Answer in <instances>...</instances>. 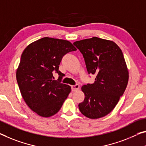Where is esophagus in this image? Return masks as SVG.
Wrapping results in <instances>:
<instances>
[{
    "instance_id": "1",
    "label": "esophagus",
    "mask_w": 146,
    "mask_h": 146,
    "mask_svg": "<svg viewBox=\"0 0 146 146\" xmlns=\"http://www.w3.org/2000/svg\"><path fill=\"white\" fill-rule=\"evenodd\" d=\"M71 88H72V91H76L80 89V86L78 84H76L75 86H72Z\"/></svg>"
}]
</instances>
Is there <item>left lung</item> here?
<instances>
[{"label": "left lung", "mask_w": 146, "mask_h": 146, "mask_svg": "<svg viewBox=\"0 0 146 146\" xmlns=\"http://www.w3.org/2000/svg\"><path fill=\"white\" fill-rule=\"evenodd\" d=\"M83 54L89 74L95 82L84 85V100L78 105L90 119L104 117L113 110L127 86L129 70L123 52L111 40L93 37L74 42Z\"/></svg>", "instance_id": "left-lung-1"}]
</instances>
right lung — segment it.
I'll return each instance as SVG.
<instances>
[{
	"label": "right lung",
	"mask_w": 146,
	"mask_h": 146,
	"mask_svg": "<svg viewBox=\"0 0 146 146\" xmlns=\"http://www.w3.org/2000/svg\"><path fill=\"white\" fill-rule=\"evenodd\" d=\"M68 40L44 37L28 45L23 51L16 70V79L22 97L31 110L43 117L59 111L71 91V87L62 84L59 70L62 58L76 51ZM60 75L52 80V72Z\"/></svg>",
	"instance_id": "add662e5"
}]
</instances>
